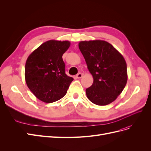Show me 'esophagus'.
<instances>
[{
  "instance_id": "obj_1",
  "label": "esophagus",
  "mask_w": 151,
  "mask_h": 151,
  "mask_svg": "<svg viewBox=\"0 0 151 151\" xmlns=\"http://www.w3.org/2000/svg\"><path fill=\"white\" fill-rule=\"evenodd\" d=\"M82 77H83V74H82L81 73H79V74H77L76 75V77L77 79H81Z\"/></svg>"
}]
</instances>
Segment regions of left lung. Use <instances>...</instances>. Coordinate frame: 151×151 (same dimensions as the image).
<instances>
[{"label": "left lung", "instance_id": "obj_1", "mask_svg": "<svg viewBox=\"0 0 151 151\" xmlns=\"http://www.w3.org/2000/svg\"><path fill=\"white\" fill-rule=\"evenodd\" d=\"M79 48L94 79L92 86L86 89L87 97L99 106L110 104L126 86L125 60L112 45L104 40L82 41Z\"/></svg>", "mask_w": 151, "mask_h": 151}]
</instances>
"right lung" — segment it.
I'll return each instance as SVG.
<instances>
[{
    "label": "right lung",
    "mask_w": 151,
    "mask_h": 151,
    "mask_svg": "<svg viewBox=\"0 0 151 151\" xmlns=\"http://www.w3.org/2000/svg\"><path fill=\"white\" fill-rule=\"evenodd\" d=\"M70 43L49 40L35 50L25 65L27 86L35 96L45 103H53L66 94L74 79L66 75L62 55Z\"/></svg>",
    "instance_id": "right-lung-1"
}]
</instances>
